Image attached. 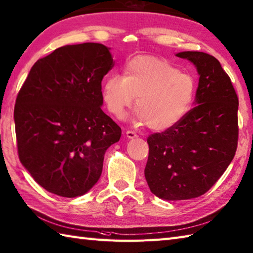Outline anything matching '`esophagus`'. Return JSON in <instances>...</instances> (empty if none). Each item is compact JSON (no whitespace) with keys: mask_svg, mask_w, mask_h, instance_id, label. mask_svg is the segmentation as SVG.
<instances>
[{"mask_svg":"<svg viewBox=\"0 0 253 253\" xmlns=\"http://www.w3.org/2000/svg\"><path fill=\"white\" fill-rule=\"evenodd\" d=\"M126 136H127V138H129V139H132V138H137L138 137L137 133L135 131H132V130H127L126 131Z\"/></svg>","mask_w":253,"mask_h":253,"instance_id":"1","label":"esophagus"}]
</instances>
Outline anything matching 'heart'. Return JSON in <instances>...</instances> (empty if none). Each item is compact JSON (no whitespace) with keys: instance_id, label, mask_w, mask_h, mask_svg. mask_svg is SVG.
I'll return each mask as SVG.
<instances>
[{"instance_id":"1","label":"heart","mask_w":253,"mask_h":253,"mask_svg":"<svg viewBox=\"0 0 253 253\" xmlns=\"http://www.w3.org/2000/svg\"><path fill=\"white\" fill-rule=\"evenodd\" d=\"M195 81L189 73L151 56H137L124 67L123 76L112 74L103 83V100L114 116L122 117L136 97V122L152 130L177 125L194 100Z\"/></svg>"}]
</instances>
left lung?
<instances>
[{"instance_id": "obj_1", "label": "left lung", "mask_w": 253, "mask_h": 253, "mask_svg": "<svg viewBox=\"0 0 253 253\" xmlns=\"http://www.w3.org/2000/svg\"><path fill=\"white\" fill-rule=\"evenodd\" d=\"M200 74L196 106L170 129L148 137L145 176L150 191L167 201L199 197L218 181L238 145V96L215 57L183 51Z\"/></svg>"}]
</instances>
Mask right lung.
Wrapping results in <instances>:
<instances>
[{
  "label": "right lung",
  "mask_w": 253,
  "mask_h": 253,
  "mask_svg": "<svg viewBox=\"0 0 253 253\" xmlns=\"http://www.w3.org/2000/svg\"><path fill=\"white\" fill-rule=\"evenodd\" d=\"M114 67L102 43L67 44L35 62L14 108L17 151L39 185L85 194L100 179L107 148L122 129L102 111V80Z\"/></svg>",
  "instance_id": "right-lung-1"
}]
</instances>
